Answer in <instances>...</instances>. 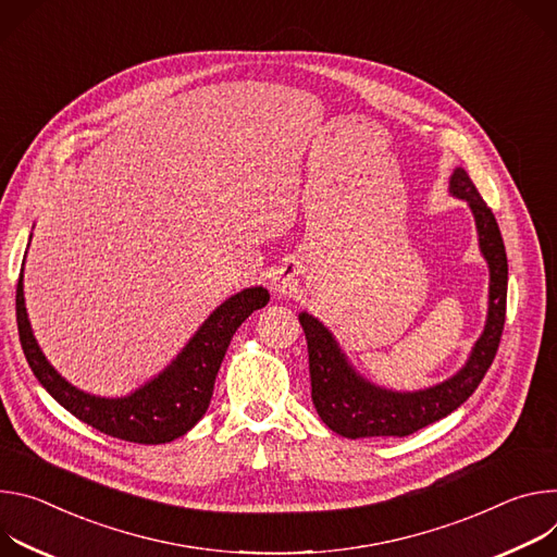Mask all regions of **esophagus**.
Here are the masks:
<instances>
[{
    "label": "esophagus",
    "mask_w": 557,
    "mask_h": 557,
    "mask_svg": "<svg viewBox=\"0 0 557 557\" xmlns=\"http://www.w3.org/2000/svg\"><path fill=\"white\" fill-rule=\"evenodd\" d=\"M292 287H294V278L287 274V272H276L274 276H272V289L274 292H278V294H289L292 292Z\"/></svg>",
    "instance_id": "1"
}]
</instances>
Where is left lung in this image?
Masks as SVG:
<instances>
[{"label": "left lung", "instance_id": "1", "mask_svg": "<svg viewBox=\"0 0 557 557\" xmlns=\"http://www.w3.org/2000/svg\"><path fill=\"white\" fill-rule=\"evenodd\" d=\"M449 190L465 199L475 216L480 250L488 261V319L478 338L469 362L460 372L424 392L396 394L362 381L347 364L332 334L310 314H300L310 351L312 400L321 420L345 438L369 436H409L413 431L436 422L458 409L480 385L486 369L496 358L505 317H507V252L496 216L480 197L469 174L458 168L451 176Z\"/></svg>", "mask_w": 557, "mask_h": 557}]
</instances>
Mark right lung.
<instances>
[{
    "mask_svg": "<svg viewBox=\"0 0 557 557\" xmlns=\"http://www.w3.org/2000/svg\"><path fill=\"white\" fill-rule=\"evenodd\" d=\"M268 300L270 294L263 287L243 289L227 298L159 379L128 398L114 400L75 389L44 358L24 307L22 274L15 310L20 343L33 374L61 407L106 436L139 445H161L190 431L208 411L219 367L234 332L255 310L265 307Z\"/></svg>",
    "mask_w": 557,
    "mask_h": 557,
    "instance_id": "right-lung-1",
    "label": "right lung"
}]
</instances>
